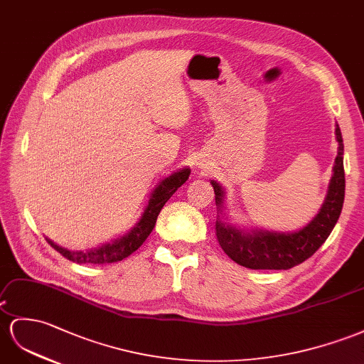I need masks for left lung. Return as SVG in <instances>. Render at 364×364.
Returning a JSON list of instances; mask_svg holds the SVG:
<instances>
[{
    "label": "left lung",
    "mask_w": 364,
    "mask_h": 364,
    "mask_svg": "<svg viewBox=\"0 0 364 364\" xmlns=\"http://www.w3.org/2000/svg\"><path fill=\"white\" fill-rule=\"evenodd\" d=\"M335 135L338 141V155L335 158L333 175L328 195L318 213L304 228L295 232H269L254 229L246 232L228 223L217 220L215 234L225 254L240 266L247 269H291L312 257L324 243L333 226L337 225L344 201V167H343V138L337 124ZM215 192L218 210L225 206V189L217 181H210Z\"/></svg>",
    "instance_id": "1"
}]
</instances>
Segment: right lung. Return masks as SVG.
Wrapping results in <instances>:
<instances>
[{"instance_id":"1","label":"right lung","mask_w":364,"mask_h":364,"mask_svg":"<svg viewBox=\"0 0 364 364\" xmlns=\"http://www.w3.org/2000/svg\"><path fill=\"white\" fill-rule=\"evenodd\" d=\"M189 175L191 169L189 167H184V169L173 172L172 175L166 176L164 180L158 183L156 188L151 193V198L147 201V206L143 212L141 218H139L138 223H135V226L129 232H126L123 237L115 238L114 241H110V243H106L90 250H68L58 245H55L49 238L46 240H48V243L57 250V252H60L64 258L70 259L73 263L106 264L121 262V259H124L130 254H134L135 250L144 243L146 238L151 235L152 229L155 228L158 213H160L166 201L172 197L175 191L181 188L186 180L189 178Z\"/></svg>"}]
</instances>
